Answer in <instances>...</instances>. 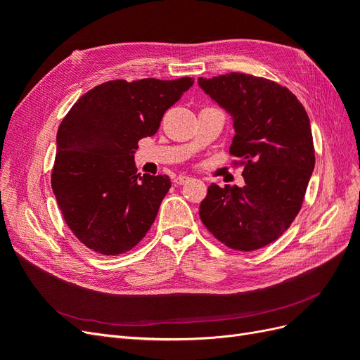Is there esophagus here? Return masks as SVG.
I'll return each mask as SVG.
<instances>
[{
	"label": "esophagus",
	"instance_id": "esophagus-1",
	"mask_svg": "<svg viewBox=\"0 0 360 360\" xmlns=\"http://www.w3.org/2000/svg\"><path fill=\"white\" fill-rule=\"evenodd\" d=\"M189 180H191V177H188V176H179V177L174 179V183L179 184V186H180V184H184V183L189 181Z\"/></svg>",
	"mask_w": 360,
	"mask_h": 360
}]
</instances>
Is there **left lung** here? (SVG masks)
Instances as JSON below:
<instances>
[{
    "label": "left lung",
    "instance_id": "left-lung-1",
    "mask_svg": "<svg viewBox=\"0 0 360 360\" xmlns=\"http://www.w3.org/2000/svg\"><path fill=\"white\" fill-rule=\"evenodd\" d=\"M198 85L233 117L230 153L245 167V186L212 183L200 217L217 240L236 250L275 242L302 209L315 165L309 117L288 89L246 73Z\"/></svg>",
    "mask_w": 360,
    "mask_h": 360
}]
</instances>
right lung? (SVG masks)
I'll return each instance as SVG.
<instances>
[{"label": "right lung", "instance_id": "obj_1", "mask_svg": "<svg viewBox=\"0 0 360 360\" xmlns=\"http://www.w3.org/2000/svg\"><path fill=\"white\" fill-rule=\"evenodd\" d=\"M193 79L108 81L81 96L57 132L51 184L61 214L79 242L118 255L153 225L171 188L168 176L136 174L138 141L153 136L162 117Z\"/></svg>", "mask_w": 360, "mask_h": 360}]
</instances>
